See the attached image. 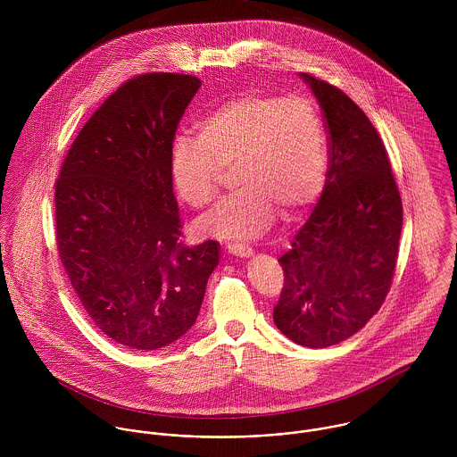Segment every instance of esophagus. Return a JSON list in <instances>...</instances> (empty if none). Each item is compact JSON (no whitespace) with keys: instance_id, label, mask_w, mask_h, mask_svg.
<instances>
[{"instance_id":"esophagus-1","label":"esophagus","mask_w":457,"mask_h":457,"mask_svg":"<svg viewBox=\"0 0 457 457\" xmlns=\"http://www.w3.org/2000/svg\"><path fill=\"white\" fill-rule=\"evenodd\" d=\"M227 252L234 257H250L253 255V250L248 248V246H243V245H227Z\"/></svg>"}]
</instances>
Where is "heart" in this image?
<instances>
[{
	"label": "heart",
	"mask_w": 457,
	"mask_h": 457,
	"mask_svg": "<svg viewBox=\"0 0 457 457\" xmlns=\"http://www.w3.org/2000/svg\"><path fill=\"white\" fill-rule=\"evenodd\" d=\"M327 133L319 107L306 96L245 91L198 121V137L178 135L170 174L192 207L211 205L223 170H234L239 190L200 221L218 237L252 239L276 220L278 207L295 216L326 185Z\"/></svg>",
	"instance_id": "obj_1"
}]
</instances>
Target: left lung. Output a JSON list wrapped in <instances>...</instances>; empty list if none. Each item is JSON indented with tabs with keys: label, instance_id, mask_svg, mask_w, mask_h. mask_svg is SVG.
I'll return each mask as SVG.
<instances>
[{
	"label": "left lung",
	"instance_id": "left-lung-1",
	"mask_svg": "<svg viewBox=\"0 0 457 457\" xmlns=\"http://www.w3.org/2000/svg\"><path fill=\"white\" fill-rule=\"evenodd\" d=\"M328 135L326 187L308 221L279 257L283 288L274 324L294 343L327 348L366 326L384 304L403 225L401 195L386 145L341 89L301 73Z\"/></svg>",
	"mask_w": 457,
	"mask_h": 457
}]
</instances>
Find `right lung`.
Listing matches in <instances>:
<instances>
[{
    "label": "right lung",
    "mask_w": 457,
    "mask_h": 457,
    "mask_svg": "<svg viewBox=\"0 0 457 457\" xmlns=\"http://www.w3.org/2000/svg\"><path fill=\"white\" fill-rule=\"evenodd\" d=\"M200 87L153 71L123 82L71 142L56 179V246L89 319L111 339L156 350L195 324L220 252L185 246L170 147Z\"/></svg>",
    "instance_id": "add662e5"
}]
</instances>
